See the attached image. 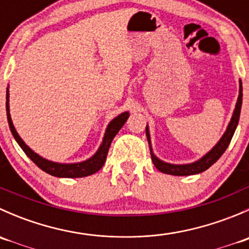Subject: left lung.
I'll return each mask as SVG.
<instances>
[{"instance_id": "1", "label": "left lung", "mask_w": 249, "mask_h": 249, "mask_svg": "<svg viewBox=\"0 0 249 249\" xmlns=\"http://www.w3.org/2000/svg\"><path fill=\"white\" fill-rule=\"evenodd\" d=\"M241 106H242V82L240 80V92H238V99L236 102L235 110H233V114L230 120L229 125L227 127V131L224 132V135L222 136V139L219 140V142L210 150L206 155H203L200 160L197 161L192 162V164H185V165H175V164H167V162L161 161L160 159H158L154 155L152 149V145H150V136H149V130L148 126L145 127V135H147L148 143H149L150 148V157H152V161L154 164V166L157 167L159 171L162 173H167V175L172 176H190V175H196V173L203 172L208 169V167L212 166L218 159L223 155V153L227 150L228 145L230 144V141H231L233 132H235L236 126L238 124V119H240V113H241Z\"/></svg>"}]
</instances>
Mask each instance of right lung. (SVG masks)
I'll list each match as a JSON object with an SVG mask.
<instances>
[{"label": "right lung", "instance_id": "right-lung-1", "mask_svg": "<svg viewBox=\"0 0 249 249\" xmlns=\"http://www.w3.org/2000/svg\"><path fill=\"white\" fill-rule=\"evenodd\" d=\"M6 109H7V119H8L9 129H11L12 135L14 136V139L18 142V144L21 147V149L24 150L25 154L37 165L41 170H43L44 172L49 173V175L55 176V177H62V178H78V177H85V176H90L92 173L97 172L102 166H104L105 161H106L107 153L110 147V143H112L113 139H114L115 135L119 132V130L122 129L123 125L125 124V122L129 118V112H124L122 114H119L118 117H115L112 122L109 123L108 126H107L106 132H105L104 140H102L101 145L97 149V152L92 155L90 159L85 160L82 162H76V164H59V162L49 161V160L44 159V158L39 157L38 154L34 152L30 147H27L25 144L24 141L21 140V137L18 135L16 127H14L13 122H12L11 114H9V91L7 89V95H6Z\"/></svg>", "mask_w": 249, "mask_h": 249}]
</instances>
